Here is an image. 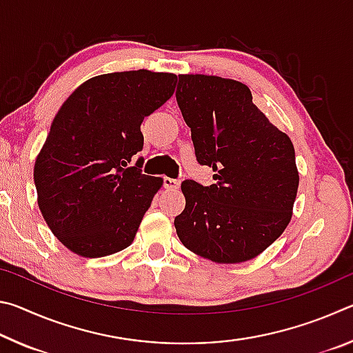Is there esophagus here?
Instances as JSON below:
<instances>
[{"mask_svg":"<svg viewBox=\"0 0 353 353\" xmlns=\"http://www.w3.org/2000/svg\"><path fill=\"white\" fill-rule=\"evenodd\" d=\"M163 185L166 190H177L181 187V182L177 181V179H171V177H165L163 179Z\"/></svg>","mask_w":353,"mask_h":353,"instance_id":"34e87169","label":"esophagus"}]
</instances>
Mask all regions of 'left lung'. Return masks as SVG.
<instances>
[{
	"label": "left lung",
	"instance_id": "1",
	"mask_svg": "<svg viewBox=\"0 0 353 353\" xmlns=\"http://www.w3.org/2000/svg\"><path fill=\"white\" fill-rule=\"evenodd\" d=\"M176 99L196 160L214 172L210 187L182 182L179 240L214 263L252 260L291 221L299 187L294 146L238 81L179 74Z\"/></svg>",
	"mask_w": 353,
	"mask_h": 353
}]
</instances>
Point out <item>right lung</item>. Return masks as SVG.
Masks as SVG:
<instances>
[{"label":"right lung","instance_id":"right-lung-1","mask_svg":"<svg viewBox=\"0 0 353 353\" xmlns=\"http://www.w3.org/2000/svg\"><path fill=\"white\" fill-rule=\"evenodd\" d=\"M177 76L149 70L94 76L52 119L35 159L39 208L65 248L87 259L130 246L163 179L141 174L140 126L174 93Z\"/></svg>","mask_w":353,"mask_h":353}]
</instances>
